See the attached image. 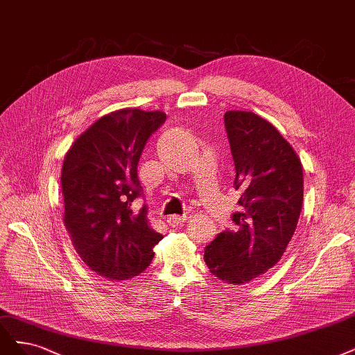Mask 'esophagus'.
Listing matches in <instances>:
<instances>
[{
  "instance_id": "1",
  "label": "esophagus",
  "mask_w": 355,
  "mask_h": 355,
  "mask_svg": "<svg viewBox=\"0 0 355 355\" xmlns=\"http://www.w3.org/2000/svg\"><path fill=\"white\" fill-rule=\"evenodd\" d=\"M188 220V216H168L167 217V223H168V226H179V225H182V223H185Z\"/></svg>"
}]
</instances>
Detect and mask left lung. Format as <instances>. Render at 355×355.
I'll return each mask as SVG.
<instances>
[{"label": "left lung", "instance_id": "8db88e82", "mask_svg": "<svg viewBox=\"0 0 355 355\" xmlns=\"http://www.w3.org/2000/svg\"><path fill=\"white\" fill-rule=\"evenodd\" d=\"M225 126L241 210L232 214L235 230H223L205 247L204 261L225 284L243 285L272 268L294 235L304 197L302 164L259 114L232 110L225 113Z\"/></svg>", "mask_w": 355, "mask_h": 355}]
</instances>
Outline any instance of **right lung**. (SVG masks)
I'll list each match as a JSON object with an SVG mask.
<instances>
[{"label":"right lung","instance_id":"obj_1","mask_svg":"<svg viewBox=\"0 0 355 355\" xmlns=\"http://www.w3.org/2000/svg\"><path fill=\"white\" fill-rule=\"evenodd\" d=\"M164 121L163 112L117 110L85 130L64 157V226L82 261L108 280L142 273L163 239L150 226L146 209L135 214L132 202L141 197L144 146Z\"/></svg>","mask_w":355,"mask_h":355}]
</instances>
